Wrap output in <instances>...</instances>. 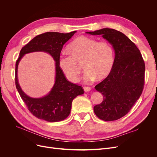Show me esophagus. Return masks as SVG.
<instances>
[{
  "mask_svg": "<svg viewBox=\"0 0 157 157\" xmlns=\"http://www.w3.org/2000/svg\"><path fill=\"white\" fill-rule=\"evenodd\" d=\"M83 89L85 90V92H89L90 91V90H91V88L89 86H83Z\"/></svg>",
  "mask_w": 157,
  "mask_h": 157,
  "instance_id": "esophagus-1",
  "label": "esophagus"
}]
</instances>
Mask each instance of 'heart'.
<instances>
[{"instance_id": "b5f03b06", "label": "heart", "mask_w": 157, "mask_h": 157, "mask_svg": "<svg viewBox=\"0 0 157 157\" xmlns=\"http://www.w3.org/2000/svg\"><path fill=\"white\" fill-rule=\"evenodd\" d=\"M69 53L60 55L59 64L66 77L72 82L78 81L81 71L79 63L83 62L86 81L95 78L102 79L109 75L114 62V52L108 41H99L86 36H80L68 46Z\"/></svg>"}]
</instances>
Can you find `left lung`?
I'll use <instances>...</instances> for the list:
<instances>
[{
	"mask_svg": "<svg viewBox=\"0 0 157 157\" xmlns=\"http://www.w3.org/2000/svg\"><path fill=\"white\" fill-rule=\"evenodd\" d=\"M92 35H102L115 52L113 67L105 79L95 86L103 95V101L94 106L97 117L114 121L126 115L142 94L144 85L145 63L136 44L117 30L105 28Z\"/></svg>",
	"mask_w": 157,
	"mask_h": 157,
	"instance_id": "obj_1",
	"label": "left lung"
}]
</instances>
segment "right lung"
I'll list each match as a JSON object with an SVG mask.
<instances>
[{"label": "right lung", "instance_id": "right-lung-1", "mask_svg": "<svg viewBox=\"0 0 157 157\" xmlns=\"http://www.w3.org/2000/svg\"><path fill=\"white\" fill-rule=\"evenodd\" d=\"M76 32L73 31L67 34L55 32L44 33L32 39L21 48L20 52V56L16 62L15 66L16 87L29 111L39 119L49 122L65 120L71 113L74 98L85 92L81 86L72 83L66 79L59 64L63 44ZM34 51H44L49 53L56 62L55 85L47 96L39 99L31 98L25 94L19 86L17 77V65L22 56L26 53Z\"/></svg>", "mask_w": 157, "mask_h": 157}]
</instances>
